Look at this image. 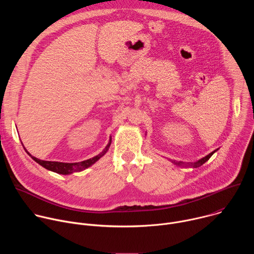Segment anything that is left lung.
I'll list each match as a JSON object with an SVG mask.
<instances>
[{
	"label": "left lung",
	"mask_w": 254,
	"mask_h": 254,
	"mask_svg": "<svg viewBox=\"0 0 254 254\" xmlns=\"http://www.w3.org/2000/svg\"><path fill=\"white\" fill-rule=\"evenodd\" d=\"M217 150H215L214 152H212V153H210L208 156H206V157H204L203 159H201V160H199V161H197V162H195V163H193V164H191V165H189V166H192V167H194V168H198V167H200V166H202L205 162H207L210 158H211V156L216 152ZM174 164H176V165H179V166H181L182 165V163H175V161L173 162Z\"/></svg>",
	"instance_id": "1"
}]
</instances>
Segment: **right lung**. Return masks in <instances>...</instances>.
I'll use <instances>...</instances> for the list:
<instances>
[{
	"label": "right lung",
	"instance_id": "add662e5",
	"mask_svg": "<svg viewBox=\"0 0 254 254\" xmlns=\"http://www.w3.org/2000/svg\"><path fill=\"white\" fill-rule=\"evenodd\" d=\"M112 142V141H111ZM111 142L107 144L106 148L100 153L98 154L97 156L91 158V159H88V160H85V161H82V162H79V163H61V162H51V161H43V160H40V159H37L35 158L33 156H31L27 151L28 155L31 156V158L35 161L37 162L39 165H41L42 167H44L45 169L47 170H50L52 172H55V173H58V174H62V175H68V174H72L73 172H80V171H83L85 170L86 168L92 166L95 162H97L108 150V148H110L111 146Z\"/></svg>",
	"mask_w": 254,
	"mask_h": 254
}]
</instances>
